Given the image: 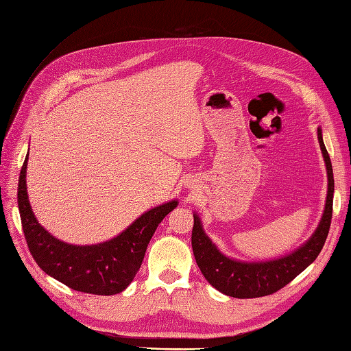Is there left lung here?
I'll return each instance as SVG.
<instances>
[{
    "mask_svg": "<svg viewBox=\"0 0 351 351\" xmlns=\"http://www.w3.org/2000/svg\"><path fill=\"white\" fill-rule=\"evenodd\" d=\"M317 141H319L328 176L325 208L313 234L294 252L277 259L262 262H244L228 258L219 252L206 236L199 215L193 212L195 224L192 231V247L196 263L206 281L222 294L236 297V299H253V297L272 294L293 281L321 253L332 218L334 174L331 159H329L322 139L321 127H317Z\"/></svg>",
    "mask_w": 351,
    "mask_h": 351,
    "instance_id": "obj_1",
    "label": "left lung"
}]
</instances>
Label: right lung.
<instances>
[{"label": "right lung", "mask_w": 351, "mask_h": 351, "mask_svg": "<svg viewBox=\"0 0 351 351\" xmlns=\"http://www.w3.org/2000/svg\"><path fill=\"white\" fill-rule=\"evenodd\" d=\"M27 159L19 177L17 204L27 247L38 267L76 291L112 295L125 290L141 268L158 224L177 208V199L146 210L111 240L70 244L48 232L32 210L26 186Z\"/></svg>", "instance_id": "1"}]
</instances>
